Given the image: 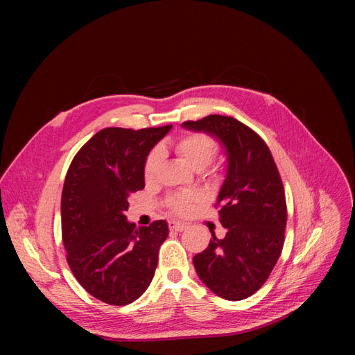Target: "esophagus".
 I'll return each instance as SVG.
<instances>
[{"instance_id":"34e87169","label":"esophagus","mask_w":355,"mask_h":355,"mask_svg":"<svg viewBox=\"0 0 355 355\" xmlns=\"http://www.w3.org/2000/svg\"><path fill=\"white\" fill-rule=\"evenodd\" d=\"M168 227H170V230H173V231H184V230H187V223H184V222H178V220H170L168 222Z\"/></svg>"}]
</instances>
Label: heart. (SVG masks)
Masks as SVG:
<instances>
[{
	"label": "heart",
	"instance_id": "heart-1",
	"mask_svg": "<svg viewBox=\"0 0 355 355\" xmlns=\"http://www.w3.org/2000/svg\"><path fill=\"white\" fill-rule=\"evenodd\" d=\"M173 148L176 154L184 158L194 170L206 168L218 153V144L211 136L204 133H188L180 136L176 139ZM161 161H163V154L159 149H154L146 155L144 163V178L146 182H153L157 178ZM200 200L201 197L197 192H173L167 197V206L178 214H187Z\"/></svg>",
	"mask_w": 355,
	"mask_h": 355
}]
</instances>
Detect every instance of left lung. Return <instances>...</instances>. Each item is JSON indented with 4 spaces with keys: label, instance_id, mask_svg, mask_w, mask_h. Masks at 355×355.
Masks as SVG:
<instances>
[{
    "label": "left lung",
    "instance_id": "1",
    "mask_svg": "<svg viewBox=\"0 0 355 355\" xmlns=\"http://www.w3.org/2000/svg\"><path fill=\"white\" fill-rule=\"evenodd\" d=\"M182 125L216 136L228 157L216 202L227 235L211 234L207 249L192 259L196 271L218 296L245 299L263 286L283 250L287 206L280 173L263 139L232 116L207 115Z\"/></svg>",
    "mask_w": 355,
    "mask_h": 355
}]
</instances>
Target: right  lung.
<instances>
[{
    "instance_id": "obj_1",
    "label": "right lung",
    "mask_w": 355,
    "mask_h": 355,
    "mask_svg": "<svg viewBox=\"0 0 355 355\" xmlns=\"http://www.w3.org/2000/svg\"><path fill=\"white\" fill-rule=\"evenodd\" d=\"M171 125L108 127L73 157L62 191V240L78 283L110 305H128L151 284L166 220L136 227L125 218L128 197L145 188L144 163Z\"/></svg>"
}]
</instances>
